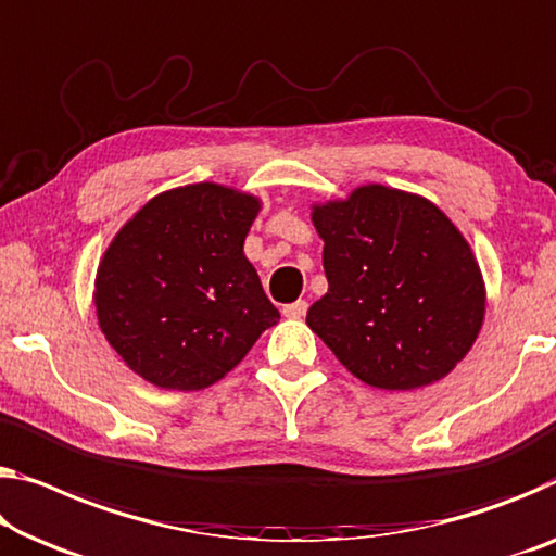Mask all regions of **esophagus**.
Segmentation results:
<instances>
[{
    "instance_id": "obj_1",
    "label": "esophagus",
    "mask_w": 556,
    "mask_h": 556,
    "mask_svg": "<svg viewBox=\"0 0 556 556\" xmlns=\"http://www.w3.org/2000/svg\"><path fill=\"white\" fill-rule=\"evenodd\" d=\"M285 317L287 319H302L304 314H306V302L304 300H296V302H292V304H285Z\"/></svg>"
}]
</instances>
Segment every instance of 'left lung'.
Listing matches in <instances>:
<instances>
[{
    "mask_svg": "<svg viewBox=\"0 0 556 556\" xmlns=\"http://www.w3.org/2000/svg\"><path fill=\"white\" fill-rule=\"evenodd\" d=\"M327 294L306 325L364 384L407 392L467 357L486 287L467 239L427 197L362 185L312 204Z\"/></svg>",
    "mask_w": 556,
    "mask_h": 556,
    "instance_id": "8db88e82",
    "label": "left lung"
}]
</instances>
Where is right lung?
Segmentation results:
<instances>
[{"instance_id":"1","label":"right lung","mask_w":556,"mask_h":556,"mask_svg":"<svg viewBox=\"0 0 556 556\" xmlns=\"http://www.w3.org/2000/svg\"><path fill=\"white\" fill-rule=\"evenodd\" d=\"M262 210L242 189L197 181L156 194L114 235L94 309L124 364L160 389L199 392L247 357L279 309L244 256Z\"/></svg>"}]
</instances>
